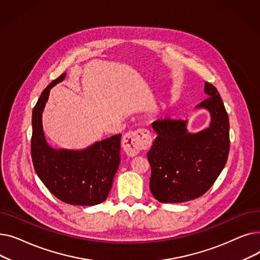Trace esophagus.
Masks as SVG:
<instances>
[{
    "label": "esophagus",
    "mask_w": 260,
    "mask_h": 260,
    "mask_svg": "<svg viewBox=\"0 0 260 260\" xmlns=\"http://www.w3.org/2000/svg\"><path fill=\"white\" fill-rule=\"evenodd\" d=\"M152 142V136L149 131L141 128L128 132L123 136L122 147L128 156L134 157L138 155L141 151L151 147Z\"/></svg>",
    "instance_id": "obj_1"
}]
</instances>
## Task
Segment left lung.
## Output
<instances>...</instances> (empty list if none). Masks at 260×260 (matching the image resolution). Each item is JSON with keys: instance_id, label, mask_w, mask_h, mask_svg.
Returning a JSON list of instances; mask_svg holds the SVG:
<instances>
[{"instance_id": "8db88e82", "label": "left lung", "mask_w": 260, "mask_h": 260, "mask_svg": "<svg viewBox=\"0 0 260 260\" xmlns=\"http://www.w3.org/2000/svg\"><path fill=\"white\" fill-rule=\"evenodd\" d=\"M209 97L197 107L211 113L209 128L196 134L187 121L165 118L153 122L158 134L147 153L152 174L149 188L163 203H180L202 196L223 170L230 151V122L217 88L206 82Z\"/></svg>"}]
</instances>
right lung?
I'll list each match as a JSON object with an SVG mask.
<instances>
[{
	"label": "right lung",
	"mask_w": 260,
	"mask_h": 260,
	"mask_svg": "<svg viewBox=\"0 0 260 260\" xmlns=\"http://www.w3.org/2000/svg\"><path fill=\"white\" fill-rule=\"evenodd\" d=\"M65 74L42 91L32 111L31 158L34 168L49 192L73 206H94L103 202L112 188L120 163L121 135L95 142L83 151L51 148L44 137L42 113L50 88L63 81Z\"/></svg>",
	"instance_id": "right-lung-1"
}]
</instances>
